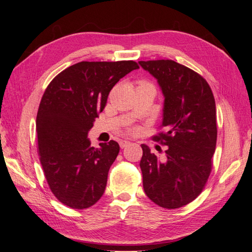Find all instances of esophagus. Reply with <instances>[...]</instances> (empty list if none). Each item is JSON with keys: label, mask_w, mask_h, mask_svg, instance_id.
Returning <instances> with one entry per match:
<instances>
[{"label": "esophagus", "mask_w": 252, "mask_h": 252, "mask_svg": "<svg viewBox=\"0 0 252 252\" xmlns=\"http://www.w3.org/2000/svg\"><path fill=\"white\" fill-rule=\"evenodd\" d=\"M129 145H130V142H128V141H121L120 142V146L122 149L126 148L127 146H129Z\"/></svg>", "instance_id": "34e87169"}]
</instances>
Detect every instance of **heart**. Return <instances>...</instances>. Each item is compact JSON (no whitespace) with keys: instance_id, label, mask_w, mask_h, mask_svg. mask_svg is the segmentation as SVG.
Segmentation results:
<instances>
[{"instance_id":"heart-1","label":"heart","mask_w":252,"mask_h":252,"mask_svg":"<svg viewBox=\"0 0 252 252\" xmlns=\"http://www.w3.org/2000/svg\"><path fill=\"white\" fill-rule=\"evenodd\" d=\"M144 84H147V83H141V85H144Z\"/></svg>"}]
</instances>
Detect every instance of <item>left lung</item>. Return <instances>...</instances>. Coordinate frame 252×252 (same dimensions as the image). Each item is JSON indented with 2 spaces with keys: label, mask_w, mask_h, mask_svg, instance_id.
Wrapping results in <instances>:
<instances>
[{
  "label": "left lung",
  "mask_w": 252,
  "mask_h": 252,
  "mask_svg": "<svg viewBox=\"0 0 252 252\" xmlns=\"http://www.w3.org/2000/svg\"><path fill=\"white\" fill-rule=\"evenodd\" d=\"M139 64L158 80L164 94L161 127L166 132L152 140L168 147L161 162L141 145L144 191L163 208H180L196 199L211 172L218 135L215 96L202 75L172 60Z\"/></svg>",
  "instance_id": "obj_1"
}]
</instances>
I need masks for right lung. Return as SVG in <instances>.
I'll return each mask as SVG.
<instances>
[{"instance_id": "right-lung-1", "label": "right lung", "mask_w": 252, "mask_h": 252, "mask_svg": "<svg viewBox=\"0 0 252 252\" xmlns=\"http://www.w3.org/2000/svg\"><path fill=\"white\" fill-rule=\"evenodd\" d=\"M138 68L133 61L80 62L60 72L45 90L36 114L40 161L52 193L68 207H91L103 195L120 146L110 141L94 148L88 131L112 87Z\"/></svg>"}]
</instances>
